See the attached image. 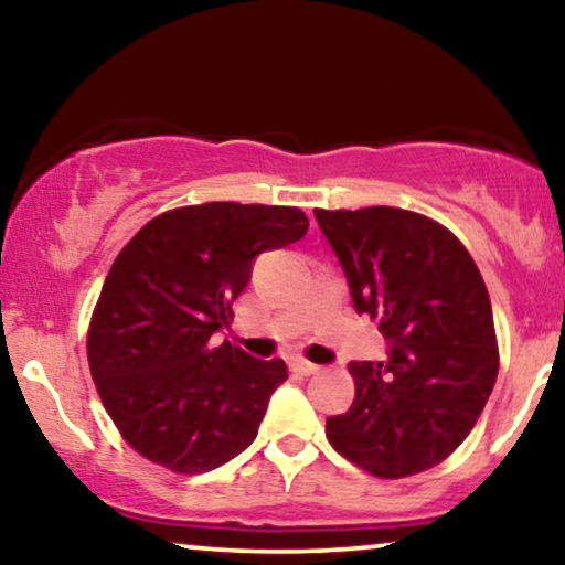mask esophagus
Wrapping results in <instances>:
<instances>
[{"label": "esophagus", "mask_w": 565, "mask_h": 565, "mask_svg": "<svg viewBox=\"0 0 565 565\" xmlns=\"http://www.w3.org/2000/svg\"><path fill=\"white\" fill-rule=\"evenodd\" d=\"M290 370L298 375H316L319 373V365H313V362H308L303 358H296V360H290Z\"/></svg>", "instance_id": "obj_1"}]
</instances>
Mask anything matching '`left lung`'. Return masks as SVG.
Returning <instances> with one entry per match:
<instances>
[{"instance_id":"left-lung-1","label":"left lung","mask_w":565,"mask_h":565,"mask_svg":"<svg viewBox=\"0 0 565 565\" xmlns=\"http://www.w3.org/2000/svg\"><path fill=\"white\" fill-rule=\"evenodd\" d=\"M358 313L381 323L385 362H350L354 404L327 437L377 478L435 468L473 429L499 373L489 290L460 238L401 207L323 211Z\"/></svg>"}]
</instances>
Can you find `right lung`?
<instances>
[{
	"label": "right lung",
	"instance_id": "right-lung-1",
	"mask_svg": "<svg viewBox=\"0 0 565 565\" xmlns=\"http://www.w3.org/2000/svg\"><path fill=\"white\" fill-rule=\"evenodd\" d=\"M306 231L300 207L203 203L157 215L122 246L92 311L87 360L138 455L195 476L254 443L288 367L211 337L234 321L254 257Z\"/></svg>",
	"mask_w": 565,
	"mask_h": 565
}]
</instances>
